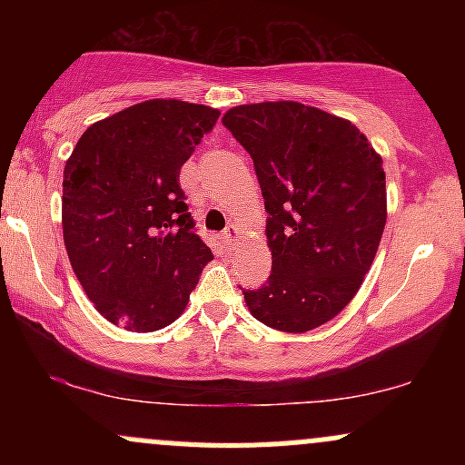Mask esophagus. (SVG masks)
Returning a JSON list of instances; mask_svg holds the SVG:
<instances>
[{"label":"esophagus","mask_w":465,"mask_h":465,"mask_svg":"<svg viewBox=\"0 0 465 465\" xmlns=\"http://www.w3.org/2000/svg\"><path fill=\"white\" fill-rule=\"evenodd\" d=\"M240 240V229L236 225H229L227 232L223 233V242H225L227 249H233Z\"/></svg>","instance_id":"34e87169"}]
</instances>
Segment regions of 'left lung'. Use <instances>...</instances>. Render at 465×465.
<instances>
[{"mask_svg": "<svg viewBox=\"0 0 465 465\" xmlns=\"http://www.w3.org/2000/svg\"><path fill=\"white\" fill-rule=\"evenodd\" d=\"M223 124L253 159L269 212L273 271L242 291L249 312L292 334L328 323L354 300L381 244L382 157L350 120L292 100L233 106Z\"/></svg>", "mask_w": 465, "mask_h": 465, "instance_id": "obj_1", "label": "left lung"}]
</instances>
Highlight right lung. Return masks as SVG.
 <instances>
[{
  "instance_id": "obj_1",
  "label": "right lung",
  "mask_w": 465,
  "mask_h": 465,
  "mask_svg": "<svg viewBox=\"0 0 465 465\" xmlns=\"http://www.w3.org/2000/svg\"><path fill=\"white\" fill-rule=\"evenodd\" d=\"M221 111L143 100L94 122L63 173V240L80 286L106 322L154 332L181 317L203 266L181 165Z\"/></svg>"
}]
</instances>
